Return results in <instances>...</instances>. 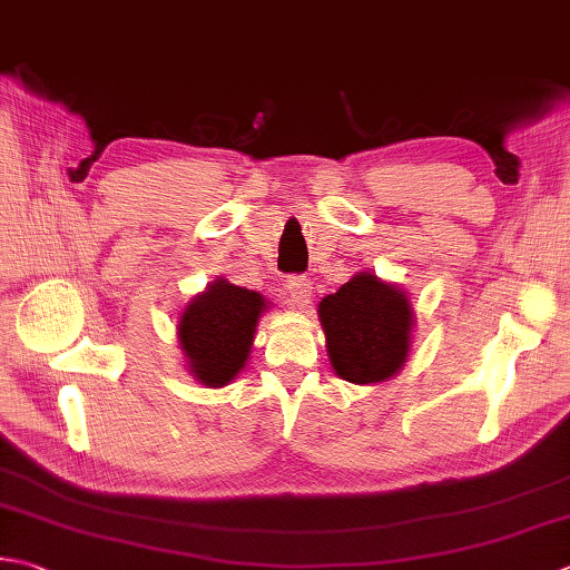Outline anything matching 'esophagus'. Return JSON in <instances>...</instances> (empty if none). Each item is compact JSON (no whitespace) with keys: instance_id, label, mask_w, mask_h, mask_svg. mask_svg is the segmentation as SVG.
I'll return each mask as SVG.
<instances>
[{"instance_id":"1","label":"esophagus","mask_w":570,"mask_h":570,"mask_svg":"<svg viewBox=\"0 0 570 570\" xmlns=\"http://www.w3.org/2000/svg\"><path fill=\"white\" fill-rule=\"evenodd\" d=\"M311 288L314 286H311L306 276H288L286 294H288V301H292L296 308H306L311 304Z\"/></svg>"}]
</instances>
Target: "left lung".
<instances>
[{
    "label": "left lung",
    "mask_w": 570,
    "mask_h": 570,
    "mask_svg": "<svg viewBox=\"0 0 570 570\" xmlns=\"http://www.w3.org/2000/svg\"><path fill=\"white\" fill-rule=\"evenodd\" d=\"M333 371L355 385L383 383L405 365L412 308L405 292L361 272L318 304Z\"/></svg>",
    "instance_id": "obj_1"
}]
</instances>
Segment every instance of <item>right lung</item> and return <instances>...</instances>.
<instances>
[{
  "label": "right lung",
  "instance_id": "obj_1",
  "mask_svg": "<svg viewBox=\"0 0 570 570\" xmlns=\"http://www.w3.org/2000/svg\"><path fill=\"white\" fill-rule=\"evenodd\" d=\"M266 311L262 294L215 278L185 306L177 338L197 383L222 387L247 365L256 323Z\"/></svg>",
  "mask_w": 570,
  "mask_h": 570
}]
</instances>
